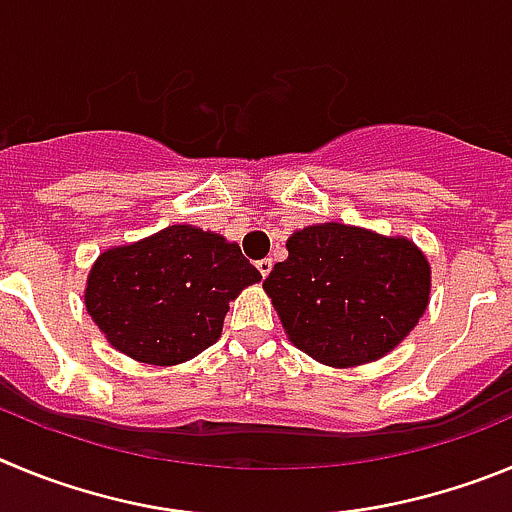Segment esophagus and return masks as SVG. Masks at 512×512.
Returning a JSON list of instances; mask_svg holds the SVG:
<instances>
[{
    "label": "esophagus",
    "mask_w": 512,
    "mask_h": 512,
    "mask_svg": "<svg viewBox=\"0 0 512 512\" xmlns=\"http://www.w3.org/2000/svg\"><path fill=\"white\" fill-rule=\"evenodd\" d=\"M257 270H260L262 278H267V275H270V270H273V260H267V257L265 260H260L257 262Z\"/></svg>",
    "instance_id": "34e87169"
}]
</instances>
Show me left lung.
Instances as JSON below:
<instances>
[{
  "label": "left lung",
  "instance_id": "1",
  "mask_svg": "<svg viewBox=\"0 0 512 512\" xmlns=\"http://www.w3.org/2000/svg\"><path fill=\"white\" fill-rule=\"evenodd\" d=\"M262 283L285 334L329 367L393 352L426 313L431 265L408 237L326 222L293 232Z\"/></svg>",
  "mask_w": 512,
  "mask_h": 512
}]
</instances>
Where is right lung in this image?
Masks as SVG:
<instances>
[{
	"label": "right lung",
	"mask_w": 512,
	"mask_h": 512,
	"mask_svg": "<svg viewBox=\"0 0 512 512\" xmlns=\"http://www.w3.org/2000/svg\"><path fill=\"white\" fill-rule=\"evenodd\" d=\"M260 280L237 242L173 224L101 252L84 303L117 352L170 367L209 349L222 336L229 301Z\"/></svg>",
	"instance_id": "obj_1"
}]
</instances>
